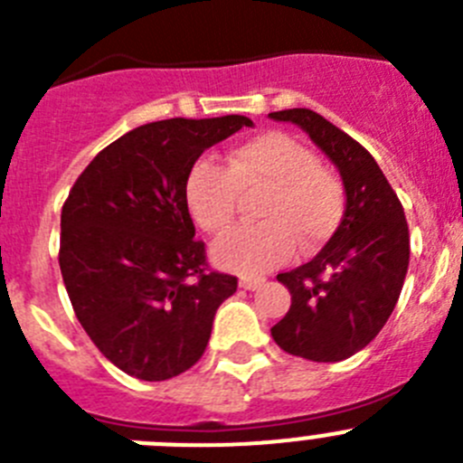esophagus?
<instances>
[{
    "label": "esophagus",
    "instance_id": "esophagus-1",
    "mask_svg": "<svg viewBox=\"0 0 463 463\" xmlns=\"http://www.w3.org/2000/svg\"><path fill=\"white\" fill-rule=\"evenodd\" d=\"M239 285L243 289H250V292H252V289H260L261 285H264V280H261V278H248V276H245V278H241Z\"/></svg>",
    "mask_w": 463,
    "mask_h": 463
}]
</instances>
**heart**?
Returning a JSON list of instances; mask_svg holds the SVG:
<instances>
[{"label":"heart","mask_w":463,"mask_h":463,"mask_svg":"<svg viewBox=\"0 0 463 463\" xmlns=\"http://www.w3.org/2000/svg\"><path fill=\"white\" fill-rule=\"evenodd\" d=\"M261 196L257 224H245L213 248L222 269L260 276L292 257L325 243L343 215V187L331 171L317 166L304 143L282 132H269L236 146L227 169L202 159L187 174L185 203L192 220L211 236L232 227L241 194Z\"/></svg>","instance_id":"b5f03b06"}]
</instances>
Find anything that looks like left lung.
I'll return each mask as SVG.
<instances>
[{
    "instance_id": "obj_1",
    "label": "left lung",
    "mask_w": 463,
    "mask_h": 463,
    "mask_svg": "<svg viewBox=\"0 0 463 463\" xmlns=\"http://www.w3.org/2000/svg\"><path fill=\"white\" fill-rule=\"evenodd\" d=\"M269 118L301 127L345 187L336 234L308 264L278 273L292 306L271 336L294 357L341 362L378 336L399 301L411 260L406 215L369 150L320 113L288 109Z\"/></svg>"
}]
</instances>
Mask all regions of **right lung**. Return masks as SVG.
I'll list each match as a JSON object with an SVG mask.
<instances>
[{
    "mask_svg": "<svg viewBox=\"0 0 463 463\" xmlns=\"http://www.w3.org/2000/svg\"><path fill=\"white\" fill-rule=\"evenodd\" d=\"M250 118H171L106 146L62 206L60 271L73 313L109 362L138 380L192 369L236 276L208 271L185 181L194 162Z\"/></svg>",
    "mask_w": 463,
    "mask_h": 463,
    "instance_id": "add662e5",
    "label": "right lung"
}]
</instances>
